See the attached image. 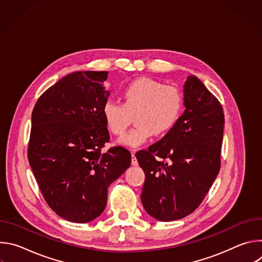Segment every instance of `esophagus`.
<instances>
[{"label": "esophagus", "instance_id": "obj_1", "mask_svg": "<svg viewBox=\"0 0 262 262\" xmlns=\"http://www.w3.org/2000/svg\"><path fill=\"white\" fill-rule=\"evenodd\" d=\"M132 165H133V166H138V161H137L135 151L132 152Z\"/></svg>", "mask_w": 262, "mask_h": 262}]
</instances>
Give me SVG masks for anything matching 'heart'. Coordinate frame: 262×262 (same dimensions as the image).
Here are the masks:
<instances>
[{"label":"heart","mask_w":262,"mask_h":262,"mask_svg":"<svg viewBox=\"0 0 262 262\" xmlns=\"http://www.w3.org/2000/svg\"><path fill=\"white\" fill-rule=\"evenodd\" d=\"M121 103L106 100L102 105V117L107 129L115 136L124 134L132 116L133 129L119 139L125 147L135 148L156 135H165L178 122L184 105L182 92L174 86L140 78L127 84L120 92Z\"/></svg>","instance_id":"obj_1"}]
</instances>
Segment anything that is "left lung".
<instances>
[{"label":"left lung","instance_id":"8db88e82","mask_svg":"<svg viewBox=\"0 0 262 262\" xmlns=\"http://www.w3.org/2000/svg\"><path fill=\"white\" fill-rule=\"evenodd\" d=\"M183 93L185 110L176 125L148 150L136 154L145 173L142 204L148 214L164 222L191 214L221 168L223 107L195 76L186 80Z\"/></svg>","mask_w":262,"mask_h":262}]
</instances>
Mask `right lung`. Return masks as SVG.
<instances>
[{
	"mask_svg": "<svg viewBox=\"0 0 262 262\" xmlns=\"http://www.w3.org/2000/svg\"><path fill=\"white\" fill-rule=\"evenodd\" d=\"M107 71H76L50 87L32 113L28 160L49 206L74 223L96 219L108 185L130 166L121 146L101 152L110 135L102 105Z\"/></svg>",
	"mask_w": 262,
	"mask_h": 262,
	"instance_id": "right-lung-1",
	"label": "right lung"
}]
</instances>
